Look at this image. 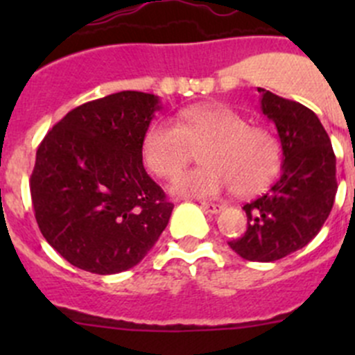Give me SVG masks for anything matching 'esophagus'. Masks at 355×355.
I'll list each match as a JSON object with an SVG mask.
<instances>
[{
  "instance_id": "obj_1",
  "label": "esophagus",
  "mask_w": 355,
  "mask_h": 355,
  "mask_svg": "<svg viewBox=\"0 0 355 355\" xmlns=\"http://www.w3.org/2000/svg\"><path fill=\"white\" fill-rule=\"evenodd\" d=\"M200 207H202L206 213L211 214H218L220 211H223V204H214V202H200Z\"/></svg>"
}]
</instances>
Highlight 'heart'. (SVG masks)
<instances>
[{"label": "heart", "instance_id": "heart-1", "mask_svg": "<svg viewBox=\"0 0 355 355\" xmlns=\"http://www.w3.org/2000/svg\"><path fill=\"white\" fill-rule=\"evenodd\" d=\"M204 166L180 175L171 191L187 198H218L235 189L249 196L263 191L282 166L277 135L227 106H198L182 113L180 123L155 121L142 141V157L161 178H173L192 157L194 149Z\"/></svg>", "mask_w": 355, "mask_h": 355}]
</instances>
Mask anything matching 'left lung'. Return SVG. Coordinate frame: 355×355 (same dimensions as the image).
Returning <instances> with one entry per match:
<instances>
[{"instance_id":"left-lung-1","label":"left lung","mask_w":355,"mask_h":355,"mask_svg":"<svg viewBox=\"0 0 355 355\" xmlns=\"http://www.w3.org/2000/svg\"><path fill=\"white\" fill-rule=\"evenodd\" d=\"M261 113L277 127L282 175L266 194L245 204L247 230L232 250L247 261L271 263L309 244L327 221L336 196L331 141L314 111L266 89Z\"/></svg>"}]
</instances>
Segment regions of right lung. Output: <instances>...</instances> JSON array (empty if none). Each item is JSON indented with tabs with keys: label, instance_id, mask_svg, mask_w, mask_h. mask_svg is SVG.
Wrapping results in <instances>:
<instances>
[{
	"label": "right lung",
	"instance_id": "obj_1",
	"mask_svg": "<svg viewBox=\"0 0 355 355\" xmlns=\"http://www.w3.org/2000/svg\"><path fill=\"white\" fill-rule=\"evenodd\" d=\"M159 98L121 91L68 111L37 148L32 206L48 244L98 275L134 268L170 221L173 204L146 173L142 141Z\"/></svg>",
	"mask_w": 355,
	"mask_h": 355
}]
</instances>
